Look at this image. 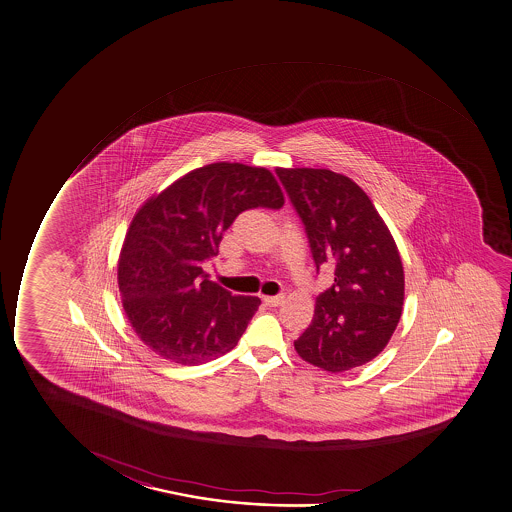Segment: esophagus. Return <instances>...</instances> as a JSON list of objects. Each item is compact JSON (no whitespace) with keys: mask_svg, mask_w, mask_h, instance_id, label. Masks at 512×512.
<instances>
[{"mask_svg":"<svg viewBox=\"0 0 512 512\" xmlns=\"http://www.w3.org/2000/svg\"><path fill=\"white\" fill-rule=\"evenodd\" d=\"M286 296L284 294H277V296H264L265 305L281 306L284 303Z\"/></svg>","mask_w":512,"mask_h":512,"instance_id":"34e87169","label":"esophagus"}]
</instances>
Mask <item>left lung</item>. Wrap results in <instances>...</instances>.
Returning a JSON list of instances; mask_svg holds the SVG:
<instances>
[{
    "instance_id": "1",
    "label": "left lung",
    "mask_w": 512,
    "mask_h": 512,
    "mask_svg": "<svg viewBox=\"0 0 512 512\" xmlns=\"http://www.w3.org/2000/svg\"><path fill=\"white\" fill-rule=\"evenodd\" d=\"M276 175L305 226L316 270L334 269L294 347L330 373L362 366L385 349L402 315L405 279L393 236L351 178L315 168Z\"/></svg>"
}]
</instances>
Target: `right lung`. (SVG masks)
<instances>
[{
    "mask_svg": "<svg viewBox=\"0 0 512 512\" xmlns=\"http://www.w3.org/2000/svg\"><path fill=\"white\" fill-rule=\"evenodd\" d=\"M282 204L269 170L211 163L139 209L117 277L127 320L156 356L197 366L238 344L260 299L233 296L209 281L202 264L218 255L224 231L243 211Z\"/></svg>",
    "mask_w": 512,
    "mask_h": 512,
    "instance_id": "right-lung-1",
    "label": "right lung"
}]
</instances>
